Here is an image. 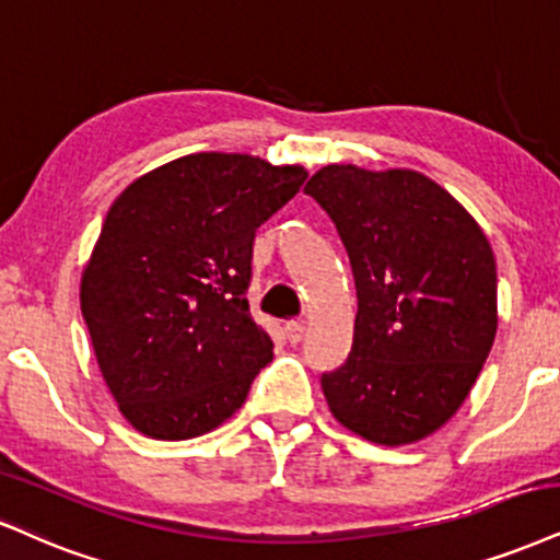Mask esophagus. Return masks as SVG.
<instances>
[{"label":"esophagus","instance_id":"obj_1","mask_svg":"<svg viewBox=\"0 0 560 560\" xmlns=\"http://www.w3.org/2000/svg\"><path fill=\"white\" fill-rule=\"evenodd\" d=\"M303 332H306V324H303V322H288V324H285V337H288V342L299 345V342L303 340Z\"/></svg>","mask_w":560,"mask_h":560}]
</instances>
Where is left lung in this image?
<instances>
[{
  "label": "left lung",
  "mask_w": 560,
  "mask_h": 560,
  "mask_svg": "<svg viewBox=\"0 0 560 560\" xmlns=\"http://www.w3.org/2000/svg\"><path fill=\"white\" fill-rule=\"evenodd\" d=\"M303 191L332 218L358 295L348 361L322 374L329 410L374 444L431 436L470 395L495 340L486 233L418 171L332 163Z\"/></svg>",
  "instance_id": "left-lung-1"
}]
</instances>
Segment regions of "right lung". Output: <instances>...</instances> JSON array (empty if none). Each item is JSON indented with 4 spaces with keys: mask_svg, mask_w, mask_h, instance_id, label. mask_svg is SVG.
Listing matches in <instances>:
<instances>
[{
    "mask_svg": "<svg viewBox=\"0 0 560 560\" xmlns=\"http://www.w3.org/2000/svg\"><path fill=\"white\" fill-rule=\"evenodd\" d=\"M306 176L303 165L195 153L116 197L80 306L101 374L144 436L184 441L225 423L272 361L246 301L254 236Z\"/></svg>",
    "mask_w": 560,
    "mask_h": 560,
    "instance_id": "obj_1",
    "label": "right lung"
}]
</instances>
